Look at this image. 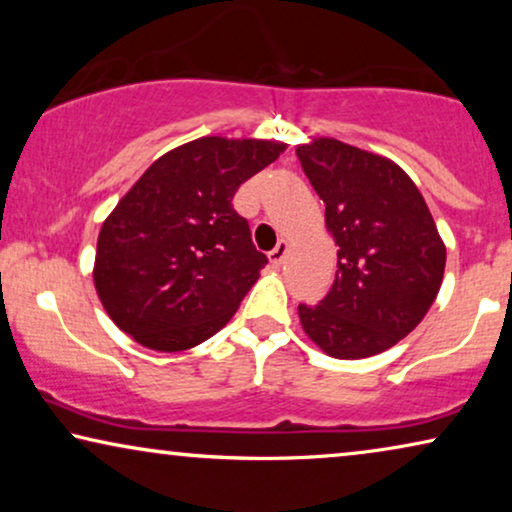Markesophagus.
Instances as JSON below:
<instances>
[{
  "mask_svg": "<svg viewBox=\"0 0 512 512\" xmlns=\"http://www.w3.org/2000/svg\"><path fill=\"white\" fill-rule=\"evenodd\" d=\"M289 247H291L289 242H286V240H279L277 247L272 249L270 254H268V256H270V263H272V265H282V263H284V258H286V254H289Z\"/></svg>",
  "mask_w": 512,
  "mask_h": 512,
  "instance_id": "34e87169",
  "label": "esophagus"
}]
</instances>
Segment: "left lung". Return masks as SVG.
Returning a JSON list of instances; mask_svg holds the SVG:
<instances>
[{
	"label": "left lung",
	"instance_id": "left-lung-1",
	"mask_svg": "<svg viewBox=\"0 0 512 512\" xmlns=\"http://www.w3.org/2000/svg\"><path fill=\"white\" fill-rule=\"evenodd\" d=\"M296 153L338 247L331 291L319 305H298L300 326L333 359L380 354L415 331L436 300L443 237L394 160L333 137H314Z\"/></svg>",
	"mask_w": 512,
	"mask_h": 512
}]
</instances>
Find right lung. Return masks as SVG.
<instances>
[{
    "mask_svg": "<svg viewBox=\"0 0 512 512\" xmlns=\"http://www.w3.org/2000/svg\"><path fill=\"white\" fill-rule=\"evenodd\" d=\"M284 149L275 139H193L118 200L97 237L93 282L123 333L153 352H184L228 324L268 263L233 195Z\"/></svg>",
    "mask_w": 512,
    "mask_h": 512,
    "instance_id": "1",
    "label": "right lung"
}]
</instances>
